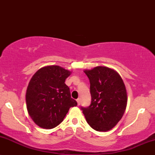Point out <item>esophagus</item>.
I'll return each instance as SVG.
<instances>
[{"label": "esophagus", "mask_w": 155, "mask_h": 155, "mask_svg": "<svg viewBox=\"0 0 155 155\" xmlns=\"http://www.w3.org/2000/svg\"><path fill=\"white\" fill-rule=\"evenodd\" d=\"M76 101H77L78 105H80V104H81V99H80V98H78L77 100H76Z\"/></svg>", "instance_id": "esophagus-1"}]
</instances>
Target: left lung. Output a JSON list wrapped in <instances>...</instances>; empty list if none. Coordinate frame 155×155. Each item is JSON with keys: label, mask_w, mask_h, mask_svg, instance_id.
Segmentation results:
<instances>
[{"label": "left lung", "mask_w": 155, "mask_h": 155, "mask_svg": "<svg viewBox=\"0 0 155 155\" xmlns=\"http://www.w3.org/2000/svg\"><path fill=\"white\" fill-rule=\"evenodd\" d=\"M84 73L90 80L91 104L81 109L87 122L97 131H108L122 119L127 92L121 76L109 68L97 66Z\"/></svg>", "instance_id": "1"}]
</instances>
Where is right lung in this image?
I'll list each match as a JSON object with an SVG mask.
<instances>
[{
  "instance_id": "add662e5",
  "label": "right lung",
  "mask_w": 155,
  "mask_h": 155,
  "mask_svg": "<svg viewBox=\"0 0 155 155\" xmlns=\"http://www.w3.org/2000/svg\"><path fill=\"white\" fill-rule=\"evenodd\" d=\"M71 71L58 65L41 68L30 81L26 92L28 113L37 125L51 129L63 122L71 107L77 102L65 84Z\"/></svg>"
}]
</instances>
